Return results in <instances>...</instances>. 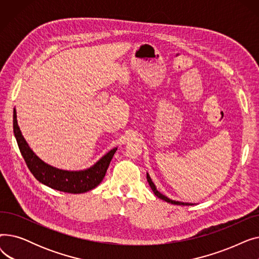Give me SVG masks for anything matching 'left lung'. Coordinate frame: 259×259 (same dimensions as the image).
I'll return each mask as SVG.
<instances>
[{
  "label": "left lung",
  "instance_id": "1",
  "mask_svg": "<svg viewBox=\"0 0 259 259\" xmlns=\"http://www.w3.org/2000/svg\"><path fill=\"white\" fill-rule=\"evenodd\" d=\"M147 181H148L149 185H150V187H151V189H152L153 193H154L158 198H160V199H162V200H165V201H167V202H169V203H173V205H180V206H192V205H194V203H191V202L176 201V200H173V199L168 198V197H167V196H165L164 194H161V193L158 191V190L156 189L155 185L153 184V182H152V180H151V178H150V175H149V173H147Z\"/></svg>",
  "mask_w": 259,
  "mask_h": 259
}]
</instances>
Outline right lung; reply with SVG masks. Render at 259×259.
Instances as JSON below:
<instances>
[{
	"mask_svg": "<svg viewBox=\"0 0 259 259\" xmlns=\"http://www.w3.org/2000/svg\"><path fill=\"white\" fill-rule=\"evenodd\" d=\"M13 132L21 154L34 178L51 189L67 193H85L99 186L105 178L109 164L117 150V147L111 149L87 169L76 171L63 170L48 165L31 150L18 125L16 108H13Z\"/></svg>",
	"mask_w": 259,
	"mask_h": 259,
	"instance_id": "right-lung-1",
	"label": "right lung"
}]
</instances>
